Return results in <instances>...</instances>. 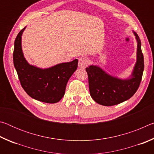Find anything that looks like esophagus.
Listing matches in <instances>:
<instances>
[{
	"label": "esophagus",
	"mask_w": 154,
	"mask_h": 154,
	"mask_svg": "<svg viewBox=\"0 0 154 154\" xmlns=\"http://www.w3.org/2000/svg\"><path fill=\"white\" fill-rule=\"evenodd\" d=\"M89 62L88 60L85 57H82L79 59V62H78V66L80 69H85L88 66Z\"/></svg>",
	"instance_id": "obj_1"
}]
</instances>
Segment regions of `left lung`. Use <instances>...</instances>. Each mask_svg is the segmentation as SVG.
<instances>
[{
  "label": "left lung",
  "instance_id": "obj_1",
  "mask_svg": "<svg viewBox=\"0 0 154 154\" xmlns=\"http://www.w3.org/2000/svg\"><path fill=\"white\" fill-rule=\"evenodd\" d=\"M137 41V62L130 78L121 79L111 76L98 66L90 65L85 69L91 97L101 105L113 106L128 100L139 87L144 70V58L141 43L134 32Z\"/></svg>",
  "mask_w": 154,
  "mask_h": 154
}]
</instances>
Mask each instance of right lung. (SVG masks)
I'll list each match as a JSON object with an SVG mask.
<instances>
[{"label": "right lung", "mask_w": 154, "mask_h": 154, "mask_svg": "<svg viewBox=\"0 0 154 154\" xmlns=\"http://www.w3.org/2000/svg\"><path fill=\"white\" fill-rule=\"evenodd\" d=\"M18 33L14 43L13 58L21 85L31 98L46 103H56L63 97L67 82L77 69L78 60L56 64L48 69L30 65L22 49V36Z\"/></svg>", "instance_id": "right-lung-1"}]
</instances>
